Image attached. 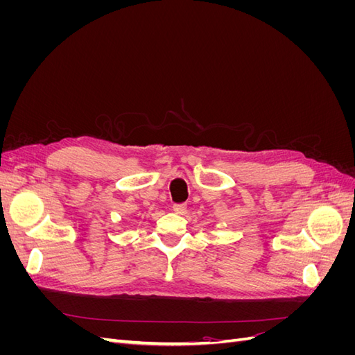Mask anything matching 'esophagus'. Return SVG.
<instances>
[{"instance_id": "1", "label": "esophagus", "mask_w": 355, "mask_h": 355, "mask_svg": "<svg viewBox=\"0 0 355 355\" xmlns=\"http://www.w3.org/2000/svg\"><path fill=\"white\" fill-rule=\"evenodd\" d=\"M173 211L178 214H184L187 211V204H184V202L173 204Z\"/></svg>"}]
</instances>
